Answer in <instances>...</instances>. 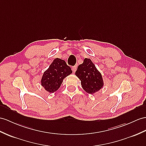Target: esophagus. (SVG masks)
Masks as SVG:
<instances>
[{"instance_id":"esophagus-1","label":"esophagus","mask_w":146,"mask_h":146,"mask_svg":"<svg viewBox=\"0 0 146 146\" xmlns=\"http://www.w3.org/2000/svg\"><path fill=\"white\" fill-rule=\"evenodd\" d=\"M72 71H73L74 72H75L76 71V70H77V67H76V66L72 67Z\"/></svg>"}]
</instances>
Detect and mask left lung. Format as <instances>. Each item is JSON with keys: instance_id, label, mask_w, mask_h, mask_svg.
Listing matches in <instances>:
<instances>
[{"instance_id": "left-lung-1", "label": "left lung", "mask_w": 146, "mask_h": 146, "mask_svg": "<svg viewBox=\"0 0 146 146\" xmlns=\"http://www.w3.org/2000/svg\"><path fill=\"white\" fill-rule=\"evenodd\" d=\"M76 75L81 80L83 89L88 94H94L104 85L100 72L90 59H84V62L78 66Z\"/></svg>"}]
</instances>
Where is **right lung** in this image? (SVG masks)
<instances>
[{
  "label": "right lung",
  "instance_id": "right-lung-1",
  "mask_svg": "<svg viewBox=\"0 0 146 146\" xmlns=\"http://www.w3.org/2000/svg\"><path fill=\"white\" fill-rule=\"evenodd\" d=\"M72 72L70 67L64 60L56 58L44 72L41 85L48 92L53 93L61 87L63 79Z\"/></svg>",
  "mask_w": 146,
  "mask_h": 146
}]
</instances>
